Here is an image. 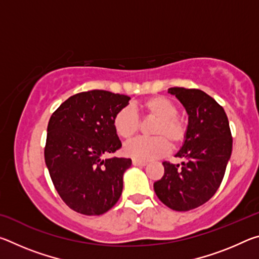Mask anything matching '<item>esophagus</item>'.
I'll list each match as a JSON object with an SVG mask.
<instances>
[{
  "mask_svg": "<svg viewBox=\"0 0 259 259\" xmlns=\"http://www.w3.org/2000/svg\"><path fill=\"white\" fill-rule=\"evenodd\" d=\"M133 164L136 166H145L147 163L146 162H142V161H137V160H133Z\"/></svg>",
  "mask_w": 259,
  "mask_h": 259,
  "instance_id": "1",
  "label": "esophagus"
}]
</instances>
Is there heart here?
<instances>
[{
  "label": "heart",
  "instance_id": "heart-1",
  "mask_svg": "<svg viewBox=\"0 0 259 259\" xmlns=\"http://www.w3.org/2000/svg\"><path fill=\"white\" fill-rule=\"evenodd\" d=\"M139 109L145 116L156 120L152 129L155 137L138 138L126 144L123 148L126 156L142 162L159 159L169 152V142L172 146H178L186 139L187 126L177 116L178 109L171 100L154 96L144 100ZM113 126L119 137L130 140L139 131L140 121L135 109L125 106L114 115Z\"/></svg>",
  "mask_w": 259,
  "mask_h": 259
}]
</instances>
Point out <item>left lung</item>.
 Returning <instances> with one entry per match:
<instances>
[{
	"instance_id": "obj_1",
	"label": "left lung",
	"mask_w": 259,
	"mask_h": 259,
	"mask_svg": "<svg viewBox=\"0 0 259 259\" xmlns=\"http://www.w3.org/2000/svg\"><path fill=\"white\" fill-rule=\"evenodd\" d=\"M188 115L187 135L175 155L179 164L163 162L164 175L154 183L157 198L170 209L187 211L212 198L224 178L232 153L226 113L216 100L199 89L170 88Z\"/></svg>"
}]
</instances>
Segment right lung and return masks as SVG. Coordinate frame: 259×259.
I'll return each mask as SVG.
<instances>
[{"label": "right lung", "mask_w": 259, "mask_h": 259, "mask_svg": "<svg viewBox=\"0 0 259 259\" xmlns=\"http://www.w3.org/2000/svg\"><path fill=\"white\" fill-rule=\"evenodd\" d=\"M129 100L125 95L90 90L65 100L50 117L46 164L60 198L74 211L98 216L120 199L131 160L104 156L122 146L113 119Z\"/></svg>", "instance_id": "add662e5"}]
</instances>
